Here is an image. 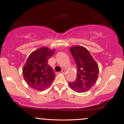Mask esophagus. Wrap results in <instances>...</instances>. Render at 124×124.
<instances>
[{
    "instance_id": "34e87169",
    "label": "esophagus",
    "mask_w": 124,
    "mask_h": 124,
    "mask_svg": "<svg viewBox=\"0 0 124 124\" xmlns=\"http://www.w3.org/2000/svg\"><path fill=\"white\" fill-rule=\"evenodd\" d=\"M65 71H66V70H65V69H62V70H61V73H62V74H64L65 73Z\"/></svg>"
}]
</instances>
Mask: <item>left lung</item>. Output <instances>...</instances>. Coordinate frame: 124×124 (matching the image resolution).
Here are the masks:
<instances>
[{"label":"left lung","mask_w":124,"mask_h":124,"mask_svg":"<svg viewBox=\"0 0 124 124\" xmlns=\"http://www.w3.org/2000/svg\"><path fill=\"white\" fill-rule=\"evenodd\" d=\"M77 67L76 81L69 82L75 92L82 93L88 91L98 79L99 69L97 62L85 47L76 46L70 48Z\"/></svg>","instance_id":"left-lung-1"}]
</instances>
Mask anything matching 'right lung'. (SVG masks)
Here are the masks:
<instances>
[{"label": "right lung", "mask_w": 124, "mask_h": 124, "mask_svg": "<svg viewBox=\"0 0 124 124\" xmlns=\"http://www.w3.org/2000/svg\"><path fill=\"white\" fill-rule=\"evenodd\" d=\"M54 53V50L43 47L30 54L23 67V74L25 81L31 88L45 90L54 80V71L47 63Z\"/></svg>", "instance_id": "add662e5"}]
</instances>
